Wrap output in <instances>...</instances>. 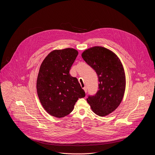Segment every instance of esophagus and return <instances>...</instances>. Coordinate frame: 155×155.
Listing matches in <instances>:
<instances>
[{
	"label": "esophagus",
	"mask_w": 155,
	"mask_h": 155,
	"mask_svg": "<svg viewBox=\"0 0 155 155\" xmlns=\"http://www.w3.org/2000/svg\"><path fill=\"white\" fill-rule=\"evenodd\" d=\"M83 89H84V92L86 93V92H87V87L85 86V87H83Z\"/></svg>",
	"instance_id": "34e87169"
}]
</instances>
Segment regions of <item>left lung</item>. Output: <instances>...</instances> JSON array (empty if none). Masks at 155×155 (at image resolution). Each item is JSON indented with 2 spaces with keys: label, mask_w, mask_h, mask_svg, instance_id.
<instances>
[{
  "label": "left lung",
  "mask_w": 155,
  "mask_h": 155,
  "mask_svg": "<svg viewBox=\"0 0 155 155\" xmlns=\"http://www.w3.org/2000/svg\"><path fill=\"white\" fill-rule=\"evenodd\" d=\"M83 59L98 75L99 89L87 98L92 111L104 117L114 111L124 96L126 79L124 68L117 55L101 46L89 48L81 54Z\"/></svg>",
  "instance_id": "8db88e82"
}]
</instances>
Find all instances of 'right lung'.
<instances>
[{
	"label": "right lung",
	"instance_id": "obj_1",
	"mask_svg": "<svg viewBox=\"0 0 155 155\" xmlns=\"http://www.w3.org/2000/svg\"><path fill=\"white\" fill-rule=\"evenodd\" d=\"M78 54L73 48L54 50L41 64L36 81L37 94L45 111L57 118L74 110L78 98L85 96L78 80L69 74Z\"/></svg>",
	"mask_w": 155,
	"mask_h": 155
}]
</instances>
